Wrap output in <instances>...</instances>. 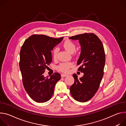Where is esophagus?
Here are the masks:
<instances>
[{
    "mask_svg": "<svg viewBox=\"0 0 126 126\" xmlns=\"http://www.w3.org/2000/svg\"><path fill=\"white\" fill-rule=\"evenodd\" d=\"M66 76H67V75H66V74H62L61 75V77H62V78H64V77H66Z\"/></svg>",
    "mask_w": 126,
    "mask_h": 126,
    "instance_id": "obj_1",
    "label": "esophagus"
}]
</instances>
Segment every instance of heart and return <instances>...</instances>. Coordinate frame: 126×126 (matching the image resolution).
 I'll use <instances>...</instances> for the list:
<instances>
[{
    "mask_svg": "<svg viewBox=\"0 0 126 126\" xmlns=\"http://www.w3.org/2000/svg\"><path fill=\"white\" fill-rule=\"evenodd\" d=\"M63 47L69 53H73L76 49V45L71 40H66L63 43ZM59 52V48H55L53 51V55L54 59H57L58 56V53ZM73 63H62L59 66L58 69L60 71L65 72L69 68L72 66Z\"/></svg>",
    "mask_w": 126,
    "mask_h": 126,
    "instance_id": "b5f03b06",
    "label": "heart"
}]
</instances>
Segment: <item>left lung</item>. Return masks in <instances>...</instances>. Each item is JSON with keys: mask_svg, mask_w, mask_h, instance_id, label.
<instances>
[{"mask_svg": "<svg viewBox=\"0 0 126 126\" xmlns=\"http://www.w3.org/2000/svg\"><path fill=\"white\" fill-rule=\"evenodd\" d=\"M78 40L81 51L77 64L78 71L83 76L78 79L74 74V84L71 86V95L76 100L85 102L90 100L98 90L104 75L105 54L101 40L93 33L80 34L69 37Z\"/></svg>", "mask_w": 126, "mask_h": 126, "instance_id": "8db88e82", "label": "left lung"}]
</instances>
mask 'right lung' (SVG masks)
<instances>
[{
	"label": "right lung",
	"mask_w": 126,
	"mask_h": 126,
	"mask_svg": "<svg viewBox=\"0 0 126 126\" xmlns=\"http://www.w3.org/2000/svg\"><path fill=\"white\" fill-rule=\"evenodd\" d=\"M63 37L54 38L45 35H32L25 41L20 51V70L24 89L31 98L37 103L48 101L54 86L61 79L55 73L48 78L44 74L52 62L51 51Z\"/></svg>",
	"instance_id": "add662e5"
}]
</instances>
